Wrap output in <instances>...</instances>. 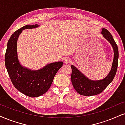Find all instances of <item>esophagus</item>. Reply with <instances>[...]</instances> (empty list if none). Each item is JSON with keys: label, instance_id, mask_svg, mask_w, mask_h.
<instances>
[{"label": "esophagus", "instance_id": "34e87169", "mask_svg": "<svg viewBox=\"0 0 125 125\" xmlns=\"http://www.w3.org/2000/svg\"><path fill=\"white\" fill-rule=\"evenodd\" d=\"M64 63H66V64L70 63L71 62V59L69 58H65V59H64Z\"/></svg>", "mask_w": 125, "mask_h": 125}]
</instances>
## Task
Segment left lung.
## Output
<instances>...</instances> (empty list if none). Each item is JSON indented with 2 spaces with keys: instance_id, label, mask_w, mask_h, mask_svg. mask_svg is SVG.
Returning <instances> with one entry per match:
<instances>
[{
  "instance_id": "left-lung-1",
  "label": "left lung",
  "mask_w": 125,
  "mask_h": 125,
  "mask_svg": "<svg viewBox=\"0 0 125 125\" xmlns=\"http://www.w3.org/2000/svg\"><path fill=\"white\" fill-rule=\"evenodd\" d=\"M102 33L113 47L114 52V57L112 65L111 70L110 73L104 79L99 81H92L83 75L80 71L77 69L73 65L71 66L72 69V84L74 89L79 94L83 96H94L100 93L106 88L108 85L113 81L116 74L118 68V61L119 57L118 46L113 36L106 29H102Z\"/></svg>"
}]
</instances>
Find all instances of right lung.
I'll return each mask as SVG.
<instances>
[{
  "label": "right lung",
  "instance_id": "1",
  "mask_svg": "<svg viewBox=\"0 0 125 125\" xmlns=\"http://www.w3.org/2000/svg\"><path fill=\"white\" fill-rule=\"evenodd\" d=\"M39 25H25L15 31L8 41L5 53V65L12 84L19 91L31 97L42 96L48 91L53 78L63 65L62 62L52 63L39 70L31 71L23 67L17 57V42L25 29H32Z\"/></svg>",
  "mask_w": 125,
  "mask_h": 125
}]
</instances>
